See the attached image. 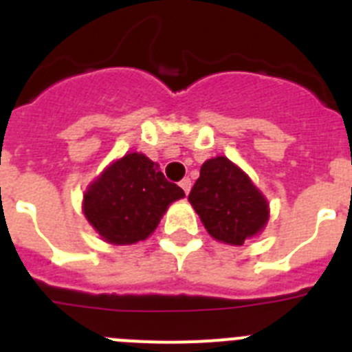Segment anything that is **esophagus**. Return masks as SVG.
I'll list each match as a JSON object with an SVG mask.
<instances>
[{"instance_id": "obj_1", "label": "esophagus", "mask_w": 352, "mask_h": 352, "mask_svg": "<svg viewBox=\"0 0 352 352\" xmlns=\"http://www.w3.org/2000/svg\"><path fill=\"white\" fill-rule=\"evenodd\" d=\"M179 186H182L183 192H185V194H188V192H190V188H192L190 178H183L182 182H179Z\"/></svg>"}]
</instances>
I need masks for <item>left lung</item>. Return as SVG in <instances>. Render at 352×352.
<instances>
[{"label":"left lung","instance_id":"1","mask_svg":"<svg viewBox=\"0 0 352 352\" xmlns=\"http://www.w3.org/2000/svg\"><path fill=\"white\" fill-rule=\"evenodd\" d=\"M188 201L219 241L243 245L268 222V203L243 170L229 158L206 160Z\"/></svg>","mask_w":352,"mask_h":352}]
</instances>
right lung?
I'll list each match as a JSON object with an SVG mask.
<instances>
[{
    "label": "right lung",
    "mask_w": 352,
    "mask_h": 352,
    "mask_svg": "<svg viewBox=\"0 0 352 352\" xmlns=\"http://www.w3.org/2000/svg\"><path fill=\"white\" fill-rule=\"evenodd\" d=\"M183 195L155 162L142 153H130L89 186L84 194V214L109 243H138L157 229L167 206Z\"/></svg>",
    "instance_id": "1"
}]
</instances>
